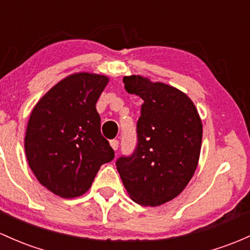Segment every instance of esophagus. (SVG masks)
Masks as SVG:
<instances>
[{
	"mask_svg": "<svg viewBox=\"0 0 250 250\" xmlns=\"http://www.w3.org/2000/svg\"><path fill=\"white\" fill-rule=\"evenodd\" d=\"M110 146L114 150H117V148H119V141H117V140H111Z\"/></svg>",
	"mask_w": 250,
	"mask_h": 250,
	"instance_id": "1",
	"label": "esophagus"
}]
</instances>
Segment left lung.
Returning <instances> with one entry per match:
<instances>
[{"label": "left lung", "mask_w": 250, "mask_h": 250, "mask_svg": "<svg viewBox=\"0 0 250 250\" xmlns=\"http://www.w3.org/2000/svg\"><path fill=\"white\" fill-rule=\"evenodd\" d=\"M125 91L144 100L133 154L117 159L128 194L144 207H158L183 192L201 154L203 125L190 98L180 90L141 76L123 77Z\"/></svg>", "instance_id": "8db88e82"}]
</instances>
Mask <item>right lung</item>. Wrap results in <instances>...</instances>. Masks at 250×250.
<instances>
[{
    "label": "right lung",
    "mask_w": 250,
    "mask_h": 250,
    "mask_svg": "<svg viewBox=\"0 0 250 250\" xmlns=\"http://www.w3.org/2000/svg\"><path fill=\"white\" fill-rule=\"evenodd\" d=\"M109 78L79 72L66 77L43 96L27 125L24 150L41 185L62 198L90 188L114 149L101 134L96 103Z\"/></svg>",
    "instance_id": "obj_1"
}]
</instances>
